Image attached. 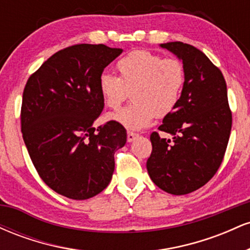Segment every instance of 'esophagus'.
Wrapping results in <instances>:
<instances>
[{"mask_svg":"<svg viewBox=\"0 0 250 250\" xmlns=\"http://www.w3.org/2000/svg\"><path fill=\"white\" fill-rule=\"evenodd\" d=\"M137 137H139V134L133 133V131H128V134H127V141L128 142H133L135 139H137Z\"/></svg>","mask_w":250,"mask_h":250,"instance_id":"1","label":"esophagus"}]
</instances>
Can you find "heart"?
<instances>
[{"instance_id": "b5f03b06", "label": "heart", "mask_w": 250, "mask_h": 250, "mask_svg": "<svg viewBox=\"0 0 250 250\" xmlns=\"http://www.w3.org/2000/svg\"><path fill=\"white\" fill-rule=\"evenodd\" d=\"M119 77L104 73L99 90L103 103L117 109L131 90L134 103L109 115L129 130H141L176 108L186 84L185 64L177 59H163L148 50H134L116 63Z\"/></svg>"}]
</instances>
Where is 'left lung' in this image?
I'll return each mask as SVG.
<instances>
[{
	"mask_svg": "<svg viewBox=\"0 0 250 250\" xmlns=\"http://www.w3.org/2000/svg\"><path fill=\"white\" fill-rule=\"evenodd\" d=\"M160 45L182 61L187 77L179 104L159 127L173 140L151 133L147 170L162 190L186 195L205 186L220 168L231 130V111L225 77L202 51L182 42Z\"/></svg>",
	"mask_w": 250,
	"mask_h": 250,
	"instance_id": "1",
	"label": "left lung"
}]
</instances>
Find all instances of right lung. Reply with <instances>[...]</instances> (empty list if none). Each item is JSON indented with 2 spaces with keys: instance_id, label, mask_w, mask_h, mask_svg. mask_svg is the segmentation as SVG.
Returning a JSON list of instances; mask_svg holds the SVG:
<instances>
[{
  "instance_id": "right-lung-1",
  "label": "right lung",
  "mask_w": 250,
  "mask_h": 250,
  "mask_svg": "<svg viewBox=\"0 0 250 250\" xmlns=\"http://www.w3.org/2000/svg\"><path fill=\"white\" fill-rule=\"evenodd\" d=\"M121 53L104 44L71 45L50 56L24 87L25 147L43 182L69 199L87 200L107 188L114 154L127 142L115 121L93 127L104 107L100 76Z\"/></svg>"
}]
</instances>
